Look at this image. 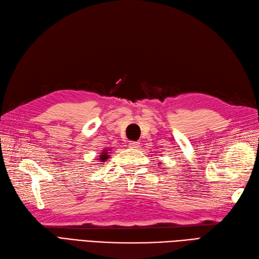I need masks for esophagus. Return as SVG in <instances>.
<instances>
[{"mask_svg":"<svg viewBox=\"0 0 259 259\" xmlns=\"http://www.w3.org/2000/svg\"><path fill=\"white\" fill-rule=\"evenodd\" d=\"M129 147L131 149H138L139 147H140V142H139V141H130L129 142Z\"/></svg>","mask_w":259,"mask_h":259,"instance_id":"1","label":"esophagus"}]
</instances>
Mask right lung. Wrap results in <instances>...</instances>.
<instances>
[{
  "label": "right lung",
  "instance_id": "obj_1",
  "mask_svg": "<svg viewBox=\"0 0 259 259\" xmlns=\"http://www.w3.org/2000/svg\"><path fill=\"white\" fill-rule=\"evenodd\" d=\"M107 157H108V152H104V153H102L101 158H99V160L103 161V162H105L106 160H107Z\"/></svg>",
  "mask_w": 259,
  "mask_h": 259
}]
</instances>
